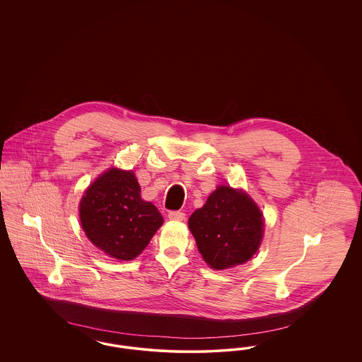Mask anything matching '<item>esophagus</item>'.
Wrapping results in <instances>:
<instances>
[{
    "label": "esophagus",
    "instance_id": "esophagus-1",
    "mask_svg": "<svg viewBox=\"0 0 362 362\" xmlns=\"http://www.w3.org/2000/svg\"><path fill=\"white\" fill-rule=\"evenodd\" d=\"M168 218H170L171 221H177V223H180V221H185L186 214H185V213H182V211H171V213L168 214Z\"/></svg>",
    "mask_w": 362,
    "mask_h": 362
}]
</instances>
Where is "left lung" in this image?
Instances as JSON below:
<instances>
[{
    "label": "left lung",
    "instance_id": "8db88e82",
    "mask_svg": "<svg viewBox=\"0 0 362 362\" xmlns=\"http://www.w3.org/2000/svg\"><path fill=\"white\" fill-rule=\"evenodd\" d=\"M198 251L213 270H226L252 258L264 236V216L243 189L218 185L189 218Z\"/></svg>",
    "mask_w": 362,
    "mask_h": 362
}]
</instances>
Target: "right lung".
I'll list each match as a JSON object with an SVG mask.
<instances>
[{"label":"right lung","instance_id":"1","mask_svg":"<svg viewBox=\"0 0 362 362\" xmlns=\"http://www.w3.org/2000/svg\"><path fill=\"white\" fill-rule=\"evenodd\" d=\"M78 216L89 241L117 260L137 258L164 223L157 207L141 198L133 170L118 167L105 170L86 187Z\"/></svg>","mask_w":362,"mask_h":362}]
</instances>
